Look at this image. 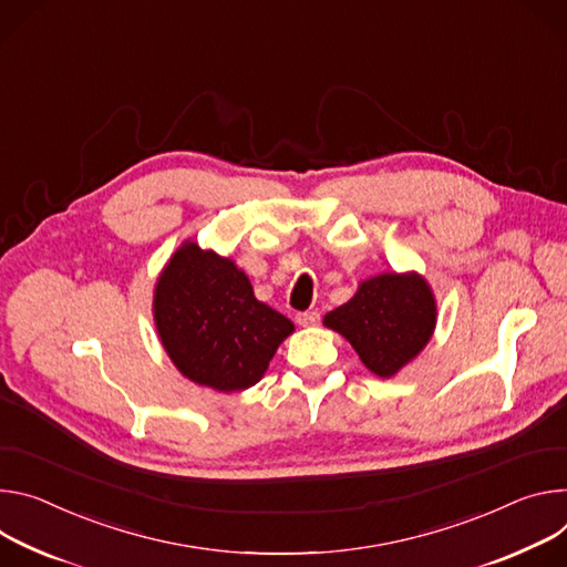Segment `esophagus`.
<instances>
[{"mask_svg": "<svg viewBox=\"0 0 567 567\" xmlns=\"http://www.w3.org/2000/svg\"><path fill=\"white\" fill-rule=\"evenodd\" d=\"M296 321H298V326H302V328H310V326H317V323L321 321V315H319V312H300V315L296 317Z\"/></svg>", "mask_w": 567, "mask_h": 567, "instance_id": "34e87169", "label": "esophagus"}]
</instances>
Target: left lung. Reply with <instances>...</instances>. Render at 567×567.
Wrapping results in <instances>:
<instances>
[{"label": "left lung", "instance_id": "left-lung-1", "mask_svg": "<svg viewBox=\"0 0 567 567\" xmlns=\"http://www.w3.org/2000/svg\"><path fill=\"white\" fill-rule=\"evenodd\" d=\"M323 323L350 341L371 373L393 378L432 339L436 300L416 271L380 274L359 285Z\"/></svg>", "mask_w": 567, "mask_h": 567}]
</instances>
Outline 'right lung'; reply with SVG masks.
Returning a JSON list of instances; mask_svg holds the SVG:
<instances>
[{"mask_svg": "<svg viewBox=\"0 0 567 567\" xmlns=\"http://www.w3.org/2000/svg\"><path fill=\"white\" fill-rule=\"evenodd\" d=\"M153 321L174 367L215 391H244L262 380L293 323L255 298L228 257L185 241L153 291Z\"/></svg>", "mask_w": 567, "mask_h": 567, "instance_id": "add662e5", "label": "right lung"}]
</instances>
